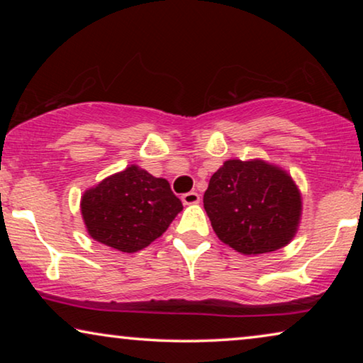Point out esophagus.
<instances>
[{"mask_svg":"<svg viewBox=\"0 0 363 363\" xmlns=\"http://www.w3.org/2000/svg\"><path fill=\"white\" fill-rule=\"evenodd\" d=\"M182 201L185 203V205H196V203H200V195H198L196 191L185 193V195L182 196Z\"/></svg>","mask_w":363,"mask_h":363,"instance_id":"34e87169","label":"esophagus"}]
</instances>
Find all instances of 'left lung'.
I'll return each mask as SVG.
<instances>
[{"label": "left lung", "mask_w": 363, "mask_h": 363, "mask_svg": "<svg viewBox=\"0 0 363 363\" xmlns=\"http://www.w3.org/2000/svg\"><path fill=\"white\" fill-rule=\"evenodd\" d=\"M216 236L246 256L277 251L299 230L302 196L284 168L261 158L226 160L203 196Z\"/></svg>", "instance_id": "1"}]
</instances>
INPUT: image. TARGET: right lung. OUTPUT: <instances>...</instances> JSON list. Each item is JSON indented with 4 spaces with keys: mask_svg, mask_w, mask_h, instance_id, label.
<instances>
[{
    "mask_svg": "<svg viewBox=\"0 0 363 363\" xmlns=\"http://www.w3.org/2000/svg\"><path fill=\"white\" fill-rule=\"evenodd\" d=\"M183 210L170 183L138 165L84 191L81 213L89 236L122 252H137L160 238Z\"/></svg>",
    "mask_w": 363,
    "mask_h": 363,
    "instance_id": "right-lung-1",
    "label": "right lung"
}]
</instances>
